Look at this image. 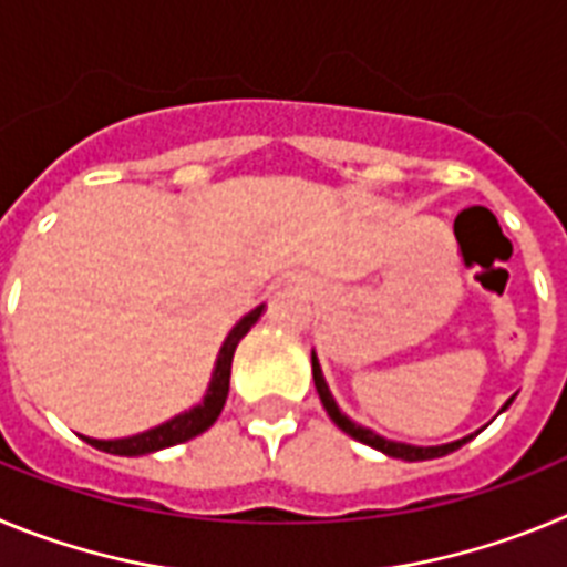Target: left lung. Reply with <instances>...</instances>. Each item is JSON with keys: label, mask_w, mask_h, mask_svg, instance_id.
<instances>
[{"label": "left lung", "mask_w": 567, "mask_h": 567, "mask_svg": "<svg viewBox=\"0 0 567 567\" xmlns=\"http://www.w3.org/2000/svg\"><path fill=\"white\" fill-rule=\"evenodd\" d=\"M312 378H315V389H318V394H320V403H323V409H327V414L332 417V423L338 425L340 432H346L352 440H358V443L372 445V449L383 452L385 457L405 460V463H420V460L445 457V454L457 452L460 445H465L468 440H474V434H477L474 432V434H468V437H460V440H454V443H443V445H412V443H398V440H385L383 434H378V432H372V429H365V425L354 423L352 417H346V414L340 412V405L334 403L332 392H329V383H327V378H323V369H320V360L315 352H312ZM511 400H505V405L499 409V412H505V409H508Z\"/></svg>", "instance_id": "left-lung-1"}]
</instances>
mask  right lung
Returning a JSON list of instances; mask_svg holds the SVG:
<instances>
[{
	"label": "right lung",
	"mask_w": 567,
	"mask_h": 567,
	"mask_svg": "<svg viewBox=\"0 0 567 567\" xmlns=\"http://www.w3.org/2000/svg\"><path fill=\"white\" fill-rule=\"evenodd\" d=\"M264 303L255 307L252 312H247L244 318L229 329V334L224 338L221 343V352L215 358V369H213V378H209L207 392H204L202 403H195L189 412L175 414L173 420L167 423L155 425V429H147L142 434H133V437H118V440H96V437H84V443H90L93 449L99 452H107V454H118V457H142V454H153V452H162V449H169V445H178V443H187V440L198 437L209 429V425L218 420L221 414L224 403H227V394H229V372H233V354L238 349L240 338L249 332L260 320L264 315Z\"/></svg>",
	"instance_id": "add662e5"
}]
</instances>
